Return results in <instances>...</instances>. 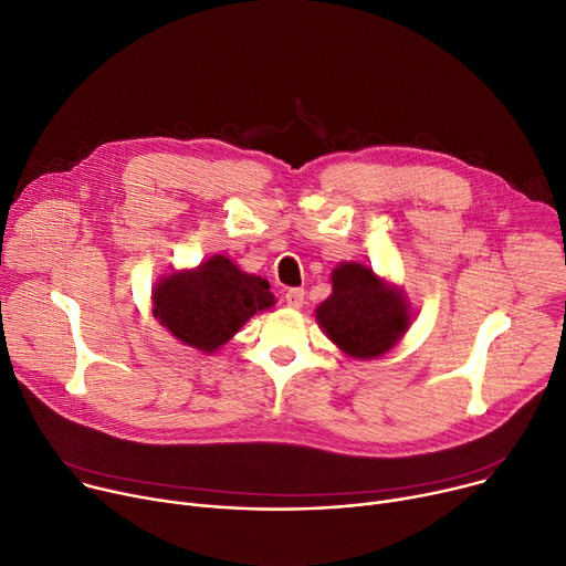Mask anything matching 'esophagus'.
I'll use <instances>...</instances> for the list:
<instances>
[{
    "instance_id": "1",
    "label": "esophagus",
    "mask_w": 566,
    "mask_h": 566,
    "mask_svg": "<svg viewBox=\"0 0 566 566\" xmlns=\"http://www.w3.org/2000/svg\"><path fill=\"white\" fill-rule=\"evenodd\" d=\"M284 297H286V304L291 306V310H302V304H304V289H289Z\"/></svg>"
}]
</instances>
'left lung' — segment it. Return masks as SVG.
<instances>
[{"label":"left lung","mask_w":566,"mask_h":566,"mask_svg":"<svg viewBox=\"0 0 566 566\" xmlns=\"http://www.w3.org/2000/svg\"><path fill=\"white\" fill-rule=\"evenodd\" d=\"M316 323L343 354L368 361L403 338L413 314L401 286L366 264L340 262L332 271V295L316 306Z\"/></svg>","instance_id":"1"}]
</instances>
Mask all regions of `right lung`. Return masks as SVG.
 <instances>
[{
  "label": "right lung",
  "instance_id": "add662e5",
  "mask_svg": "<svg viewBox=\"0 0 566 566\" xmlns=\"http://www.w3.org/2000/svg\"><path fill=\"white\" fill-rule=\"evenodd\" d=\"M153 316L180 343L214 354L256 312L275 304L269 280L241 271L230 256L212 254L193 269L163 275L150 293Z\"/></svg>",
  "mask_w": 566,
  "mask_h": 566
}]
</instances>
